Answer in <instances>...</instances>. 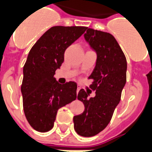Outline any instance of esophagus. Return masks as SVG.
I'll return each instance as SVG.
<instances>
[{
	"instance_id": "esophagus-1",
	"label": "esophagus",
	"mask_w": 152,
	"mask_h": 152,
	"mask_svg": "<svg viewBox=\"0 0 152 152\" xmlns=\"http://www.w3.org/2000/svg\"><path fill=\"white\" fill-rule=\"evenodd\" d=\"M80 87L79 85H78V86H77V89H76V92L78 93V92H79V91H80Z\"/></svg>"
}]
</instances>
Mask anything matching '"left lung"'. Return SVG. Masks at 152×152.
I'll list each match as a JSON object with an SVG mask.
<instances>
[{"instance_id":"1","label":"left lung","mask_w":152,"mask_h":152,"mask_svg":"<svg viewBox=\"0 0 152 152\" xmlns=\"http://www.w3.org/2000/svg\"><path fill=\"white\" fill-rule=\"evenodd\" d=\"M85 40L96 52V62L88 79L93 80L91 89L94 97L88 98L85 89H80L77 99L85 104V111L73 118L74 129L83 137L100 133L110 123L118 104L126 82V59L112 34L87 28Z\"/></svg>"}]
</instances>
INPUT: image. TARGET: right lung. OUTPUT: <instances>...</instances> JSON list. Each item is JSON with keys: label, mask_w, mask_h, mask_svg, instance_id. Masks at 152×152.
Instances as JSON below:
<instances>
[{"label": "right lung", "mask_w": 152, "mask_h": 152, "mask_svg": "<svg viewBox=\"0 0 152 152\" xmlns=\"http://www.w3.org/2000/svg\"><path fill=\"white\" fill-rule=\"evenodd\" d=\"M85 26L50 28L30 49L23 67V110L31 127L39 132L51 130L59 108L76 98L77 85H60L54 75L64 60V52L85 33Z\"/></svg>", "instance_id": "1"}]
</instances>
